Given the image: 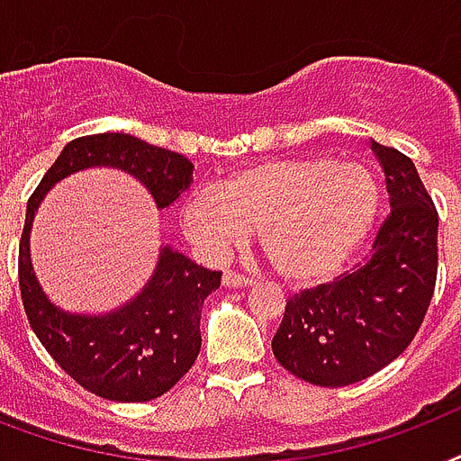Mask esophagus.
<instances>
[{"label": "esophagus", "instance_id": "obj_1", "mask_svg": "<svg viewBox=\"0 0 461 461\" xmlns=\"http://www.w3.org/2000/svg\"><path fill=\"white\" fill-rule=\"evenodd\" d=\"M222 285L224 287H249V285H253V280H249V277H244V275L227 270V273L222 275Z\"/></svg>", "mask_w": 461, "mask_h": 461}]
</instances>
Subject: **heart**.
I'll return each mask as SVG.
<instances>
[{
    "mask_svg": "<svg viewBox=\"0 0 461 461\" xmlns=\"http://www.w3.org/2000/svg\"><path fill=\"white\" fill-rule=\"evenodd\" d=\"M380 194L373 174L332 158L267 159L220 188L181 203V230L210 258L244 246L251 231L282 280L308 287L335 277L371 234Z\"/></svg>",
    "mask_w": 461,
    "mask_h": 461,
    "instance_id": "b5f03b06",
    "label": "heart"
}]
</instances>
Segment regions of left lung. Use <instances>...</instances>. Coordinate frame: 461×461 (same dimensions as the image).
Here are the masks:
<instances>
[{"label":"left lung","mask_w":461,"mask_h":461,"mask_svg":"<svg viewBox=\"0 0 461 461\" xmlns=\"http://www.w3.org/2000/svg\"><path fill=\"white\" fill-rule=\"evenodd\" d=\"M385 172L390 215L368 258L335 282L294 294L273 354L296 378L344 387L371 378L407 349L438 277V210L414 162L371 140Z\"/></svg>","instance_id":"obj_1"}]
</instances>
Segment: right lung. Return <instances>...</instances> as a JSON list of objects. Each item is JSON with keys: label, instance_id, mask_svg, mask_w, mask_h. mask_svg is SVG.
<instances>
[{"label": "right lung", "instance_id": "add662e5", "mask_svg": "<svg viewBox=\"0 0 461 461\" xmlns=\"http://www.w3.org/2000/svg\"><path fill=\"white\" fill-rule=\"evenodd\" d=\"M88 167L131 174L167 208L194 181L184 155L129 133H93L64 146L28 198L18 244V285L25 315L50 357L88 393L112 402H150L172 390L201 351V311L222 273L195 266L169 246L159 249L153 277L133 302L104 315L67 313L54 306L31 266V224L50 188Z\"/></svg>", "mask_w": 461, "mask_h": 461}]
</instances>
